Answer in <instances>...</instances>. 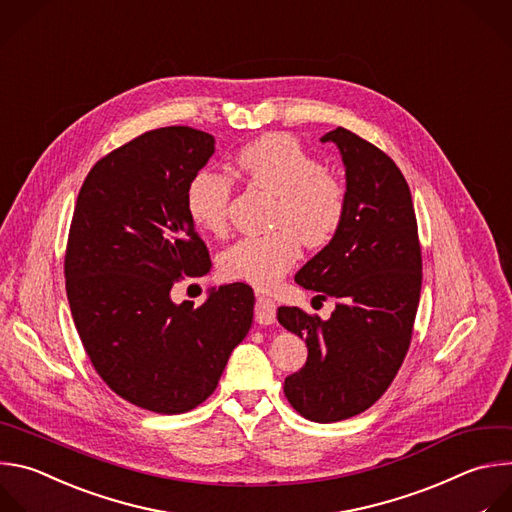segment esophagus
<instances>
[{
    "label": "esophagus",
    "mask_w": 512,
    "mask_h": 512,
    "mask_svg": "<svg viewBox=\"0 0 512 512\" xmlns=\"http://www.w3.org/2000/svg\"><path fill=\"white\" fill-rule=\"evenodd\" d=\"M254 319L260 325H272L276 321V304L268 296H258L254 306Z\"/></svg>",
    "instance_id": "34e87169"
}]
</instances>
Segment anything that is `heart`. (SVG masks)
<instances>
[{"instance_id": "b5f03b06", "label": "heart", "mask_w": 512, "mask_h": 512, "mask_svg": "<svg viewBox=\"0 0 512 512\" xmlns=\"http://www.w3.org/2000/svg\"><path fill=\"white\" fill-rule=\"evenodd\" d=\"M234 161L248 183L274 195L268 218L274 228L232 244L220 258V272L228 280L268 288L296 262L300 242L321 248L335 238L347 212V189L311 151L284 133L252 141ZM230 195L232 181L226 175L195 173L185 193L191 222L208 234H224Z\"/></svg>"}]
</instances>
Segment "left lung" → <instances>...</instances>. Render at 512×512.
I'll list each match as a JSON object with an SVG mask.
<instances>
[{
  "instance_id": "left-lung-1",
  "label": "left lung",
  "mask_w": 512,
  "mask_h": 512,
  "mask_svg": "<svg viewBox=\"0 0 512 512\" xmlns=\"http://www.w3.org/2000/svg\"><path fill=\"white\" fill-rule=\"evenodd\" d=\"M321 141L341 151L347 212L294 280L337 306L327 321L296 306L276 317L309 349L284 379L286 399L302 418L331 424L365 412L397 375L418 313L422 250L412 193L391 157L343 127Z\"/></svg>"
}]
</instances>
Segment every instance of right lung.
I'll return each mask as SVG.
<instances>
[{"label":"right lung","instance_id":"1","mask_svg":"<svg viewBox=\"0 0 512 512\" xmlns=\"http://www.w3.org/2000/svg\"><path fill=\"white\" fill-rule=\"evenodd\" d=\"M214 145L191 127L143 133L96 161L70 224L64 276L84 351L117 395L155 414L206 401L254 317L244 282L214 288L201 306L171 300L179 278L212 268L185 193Z\"/></svg>","mask_w":512,"mask_h":512}]
</instances>
